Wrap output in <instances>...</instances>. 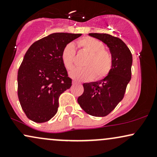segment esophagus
<instances>
[{
	"label": "esophagus",
	"mask_w": 157,
	"mask_h": 157,
	"mask_svg": "<svg viewBox=\"0 0 157 157\" xmlns=\"http://www.w3.org/2000/svg\"><path fill=\"white\" fill-rule=\"evenodd\" d=\"M76 83H77L76 81H75V80L72 81V84H73V85H75V84H76Z\"/></svg>",
	"instance_id": "obj_1"
}]
</instances>
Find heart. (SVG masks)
Segmentation results:
<instances>
[{
    "label": "heart",
    "instance_id": "1",
    "mask_svg": "<svg viewBox=\"0 0 157 157\" xmlns=\"http://www.w3.org/2000/svg\"><path fill=\"white\" fill-rule=\"evenodd\" d=\"M77 47L88 54L82 65L85 67L74 68L70 71V76L77 81L89 80L94 76L96 80H101L109 75L112 68V57L102 41L91 37H86L77 41ZM75 46L68 44L64 46L61 59L66 69L72 68L75 57Z\"/></svg>",
    "mask_w": 157,
    "mask_h": 157
}]
</instances>
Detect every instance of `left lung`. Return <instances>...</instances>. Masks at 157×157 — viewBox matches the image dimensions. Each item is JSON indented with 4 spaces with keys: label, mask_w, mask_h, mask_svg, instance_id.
<instances>
[{
    "label": "left lung",
    "mask_w": 157,
    "mask_h": 157,
    "mask_svg": "<svg viewBox=\"0 0 157 157\" xmlns=\"http://www.w3.org/2000/svg\"><path fill=\"white\" fill-rule=\"evenodd\" d=\"M105 43L112 57V68L103 80L84 83V91L77 102L88 114L105 117L123 99L131 78L132 55L121 39L109 34L89 33Z\"/></svg>",
    "instance_id": "8db88e82"
}]
</instances>
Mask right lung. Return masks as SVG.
Instances as JSON below:
<instances>
[{
    "label": "right lung",
    "mask_w": 157,
    "mask_h": 157,
    "mask_svg": "<svg viewBox=\"0 0 157 157\" xmlns=\"http://www.w3.org/2000/svg\"><path fill=\"white\" fill-rule=\"evenodd\" d=\"M80 36L53 33L37 40L27 50L17 72V95L29 120L47 122L57 112L59 97L71 86L61 54L66 44Z\"/></svg>",
    "instance_id": "obj_1"
}]
</instances>
